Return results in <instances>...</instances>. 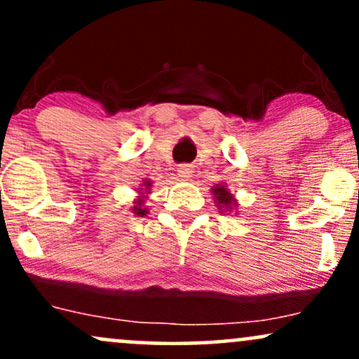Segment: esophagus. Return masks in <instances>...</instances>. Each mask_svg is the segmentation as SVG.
Returning <instances> with one entry per match:
<instances>
[{"instance_id":"34e87169","label":"esophagus","mask_w":359,"mask_h":359,"mask_svg":"<svg viewBox=\"0 0 359 359\" xmlns=\"http://www.w3.org/2000/svg\"><path fill=\"white\" fill-rule=\"evenodd\" d=\"M192 174H194L192 167L185 165V163H184V165H179V168H177V175H179L182 180H189L192 177Z\"/></svg>"}]
</instances>
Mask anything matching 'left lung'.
<instances>
[{
  "label": "left lung",
  "instance_id": "obj_1",
  "mask_svg": "<svg viewBox=\"0 0 359 359\" xmlns=\"http://www.w3.org/2000/svg\"><path fill=\"white\" fill-rule=\"evenodd\" d=\"M212 192L216 194V196H217V199H219V203H221V204H226V205H229V204H231V201H233L231 194H229L228 191H226L224 187H216V189H214Z\"/></svg>",
  "mask_w": 359,
  "mask_h": 359
}]
</instances>
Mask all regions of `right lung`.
<instances>
[{
  "instance_id": "add662e5",
  "label": "right lung",
  "mask_w": 359,
  "mask_h": 359,
  "mask_svg": "<svg viewBox=\"0 0 359 359\" xmlns=\"http://www.w3.org/2000/svg\"><path fill=\"white\" fill-rule=\"evenodd\" d=\"M147 185H150V184H147ZM135 209H137V208H135ZM137 211H138L137 214H143V212H145V211H142V209H137Z\"/></svg>"
}]
</instances>
